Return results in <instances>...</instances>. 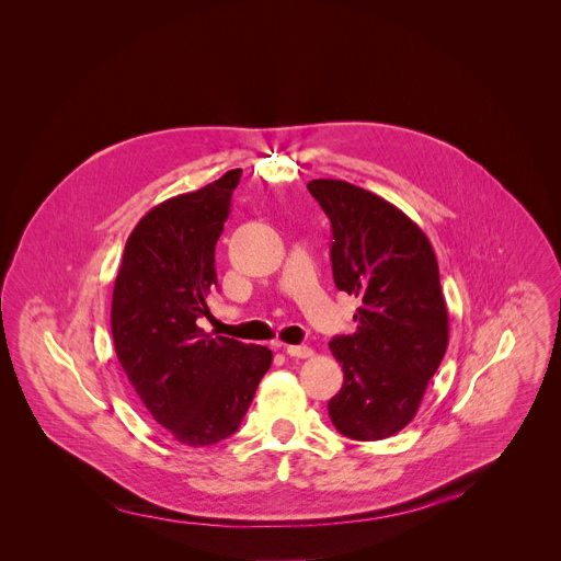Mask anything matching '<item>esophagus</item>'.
<instances>
[{
  "label": "esophagus",
  "mask_w": 561,
  "mask_h": 561,
  "mask_svg": "<svg viewBox=\"0 0 561 561\" xmlns=\"http://www.w3.org/2000/svg\"><path fill=\"white\" fill-rule=\"evenodd\" d=\"M286 355L297 357V359H308V357H312V348H308V346H286Z\"/></svg>",
  "instance_id": "obj_1"
}]
</instances>
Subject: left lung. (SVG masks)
Here are the masks:
<instances>
[{
  "instance_id": "8db88e82",
  "label": "left lung",
  "mask_w": 561,
  "mask_h": 561,
  "mask_svg": "<svg viewBox=\"0 0 561 561\" xmlns=\"http://www.w3.org/2000/svg\"><path fill=\"white\" fill-rule=\"evenodd\" d=\"M308 191L333 226L335 286L359 299L357 331L329 344L344 370L329 415L344 437L386 439L413 422L448 346L437 257L383 197L342 180H312Z\"/></svg>"
}]
</instances>
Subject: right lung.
<instances>
[{"label": "right lung", "instance_id": "1", "mask_svg": "<svg viewBox=\"0 0 561 561\" xmlns=\"http://www.w3.org/2000/svg\"><path fill=\"white\" fill-rule=\"evenodd\" d=\"M242 169L150 208L128 234L113 288L117 359L157 424L184 446H210L242 424L271 368L266 346L206 335L215 244Z\"/></svg>", "mask_w": 561, "mask_h": 561}]
</instances>
